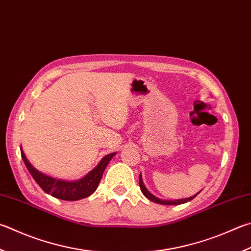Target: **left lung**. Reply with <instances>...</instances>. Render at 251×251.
<instances>
[{"label":"left lung","mask_w":251,"mask_h":251,"mask_svg":"<svg viewBox=\"0 0 251 251\" xmlns=\"http://www.w3.org/2000/svg\"><path fill=\"white\" fill-rule=\"evenodd\" d=\"M139 186H140V190H141V192L144 193V195L146 198H147L148 200H150V201H152V202H154V203H158V204H163V205H179V204H183V203H186V202H189V201H191V200H193L195 197H197V195L201 192V191H200L199 193H197V194H194L193 197H190V198H188V199H180V200H175V201H169V200H162V199H159V198H157V197H154V195L152 194V193H150L149 191L147 190V188H146L145 186V184H144V182H143V177H141V173L139 175Z\"/></svg>","instance_id":"8db88e82"}]
</instances>
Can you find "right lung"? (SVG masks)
<instances>
[{
    "instance_id": "1",
    "label": "right lung",
    "mask_w": 251,
    "mask_h": 251,
    "mask_svg": "<svg viewBox=\"0 0 251 251\" xmlns=\"http://www.w3.org/2000/svg\"><path fill=\"white\" fill-rule=\"evenodd\" d=\"M21 153L26 168L40 188L47 194H50L56 199L63 200V201H78V200L88 198L94 193L100 181L102 179L103 172L105 170L106 166L111 161V159L116 154V152L106 154L93 170H91L88 175L81 177L80 180L67 181L50 176L46 173L37 170L26 158L22 148Z\"/></svg>"
}]
</instances>
